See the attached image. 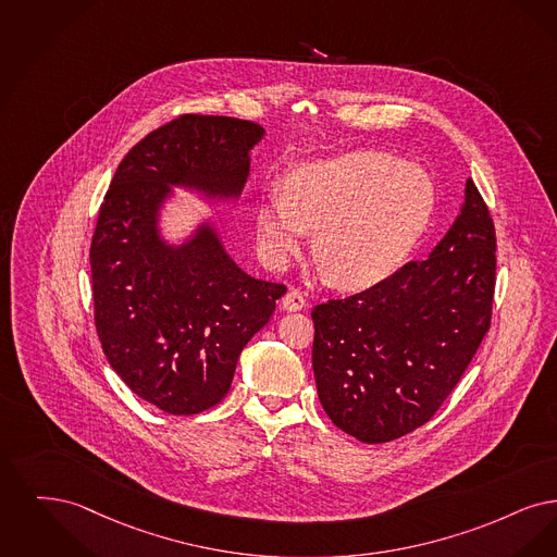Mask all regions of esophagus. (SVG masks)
<instances>
[{
  "instance_id": "34e87169",
  "label": "esophagus",
  "mask_w": 557,
  "mask_h": 557,
  "mask_svg": "<svg viewBox=\"0 0 557 557\" xmlns=\"http://www.w3.org/2000/svg\"><path fill=\"white\" fill-rule=\"evenodd\" d=\"M281 306H283L285 312H299V310H304L308 304H306V299H304V295H301L299 290L293 289L281 299Z\"/></svg>"
}]
</instances>
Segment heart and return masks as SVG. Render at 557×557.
I'll return each instance as SVG.
<instances>
[{
	"mask_svg": "<svg viewBox=\"0 0 557 557\" xmlns=\"http://www.w3.org/2000/svg\"><path fill=\"white\" fill-rule=\"evenodd\" d=\"M429 172L383 151H343L290 169L283 194L256 208L258 245L285 268L314 228V256L341 289H368L391 276L433 214Z\"/></svg>",
	"mask_w": 557,
	"mask_h": 557,
	"instance_id": "heart-1",
	"label": "heart"
}]
</instances>
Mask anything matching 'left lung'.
Returning a JSON list of instances; mask_svg holds the SVG:
<instances>
[{
    "instance_id": "obj_1",
    "label": "left lung",
    "mask_w": 557,
    "mask_h": 557,
    "mask_svg": "<svg viewBox=\"0 0 557 557\" xmlns=\"http://www.w3.org/2000/svg\"><path fill=\"white\" fill-rule=\"evenodd\" d=\"M493 289L495 228L468 178L460 214L426 260L315 306L312 366L329 418L362 443L431 420L488 331Z\"/></svg>"
}]
</instances>
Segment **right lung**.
<instances>
[{"mask_svg":"<svg viewBox=\"0 0 557 557\" xmlns=\"http://www.w3.org/2000/svg\"><path fill=\"white\" fill-rule=\"evenodd\" d=\"M264 135L256 122L181 116L124 156L99 208L89 253L97 335L124 385L166 413L216 406L287 290L247 274L208 216L178 239L164 231L176 189L235 203Z\"/></svg>","mask_w":557,"mask_h":557,"instance_id":"add662e5","label":"right lung"}]
</instances>
